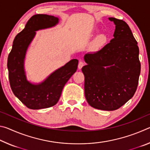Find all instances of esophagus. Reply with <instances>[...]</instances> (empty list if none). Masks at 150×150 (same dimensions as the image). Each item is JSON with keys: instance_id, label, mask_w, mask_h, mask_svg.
<instances>
[{"instance_id": "obj_1", "label": "esophagus", "mask_w": 150, "mask_h": 150, "mask_svg": "<svg viewBox=\"0 0 150 150\" xmlns=\"http://www.w3.org/2000/svg\"><path fill=\"white\" fill-rule=\"evenodd\" d=\"M84 65H85V63H84V62H79V64H78V68H79V69H81V68H82Z\"/></svg>"}]
</instances>
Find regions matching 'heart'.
<instances>
[{
    "mask_svg": "<svg viewBox=\"0 0 150 150\" xmlns=\"http://www.w3.org/2000/svg\"><path fill=\"white\" fill-rule=\"evenodd\" d=\"M106 40H107V37H106V35L105 34H99L96 38L95 41V45L97 47H100L105 44L106 42Z\"/></svg>",
    "mask_w": 150,
    "mask_h": 150,
    "instance_id": "heart-1",
    "label": "heart"
}]
</instances>
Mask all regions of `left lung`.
<instances>
[{
  "label": "left lung",
  "mask_w": 150,
  "mask_h": 150,
  "mask_svg": "<svg viewBox=\"0 0 150 150\" xmlns=\"http://www.w3.org/2000/svg\"><path fill=\"white\" fill-rule=\"evenodd\" d=\"M115 24L114 38L103 49L84 56L87 63L85 95L88 105L103 110H115L130 99L138 85L141 65L139 48L125 22L108 18Z\"/></svg>",
  "instance_id": "8db88e82"
}]
</instances>
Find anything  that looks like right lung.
Masks as SVG:
<instances>
[{
	"label": "right lung",
	"mask_w": 150,
	"mask_h": 150,
	"mask_svg": "<svg viewBox=\"0 0 150 150\" xmlns=\"http://www.w3.org/2000/svg\"><path fill=\"white\" fill-rule=\"evenodd\" d=\"M59 22L57 17L47 14L32 16L22 31L15 37L8 57L7 67L11 89L14 95L28 108L34 110L46 108L56 105L66 83L77 69L79 61L73 59L48 76L40 83L27 80L24 60L28 48L36 31L50 28Z\"/></svg>",
	"instance_id": "1"
}]
</instances>
